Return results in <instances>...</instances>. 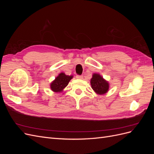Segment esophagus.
I'll return each instance as SVG.
<instances>
[{"instance_id": "obj_1", "label": "esophagus", "mask_w": 154, "mask_h": 154, "mask_svg": "<svg viewBox=\"0 0 154 154\" xmlns=\"http://www.w3.org/2000/svg\"><path fill=\"white\" fill-rule=\"evenodd\" d=\"M77 79H83V76H80V75H77L76 77Z\"/></svg>"}]
</instances>
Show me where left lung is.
Instances as JSON below:
<instances>
[{
    "mask_svg": "<svg viewBox=\"0 0 154 154\" xmlns=\"http://www.w3.org/2000/svg\"><path fill=\"white\" fill-rule=\"evenodd\" d=\"M91 87L96 94H105L109 89V83L102 77L100 74L94 73L91 79Z\"/></svg>",
    "mask_w": 154,
    "mask_h": 154,
    "instance_id": "left-lung-1",
    "label": "left lung"
}]
</instances>
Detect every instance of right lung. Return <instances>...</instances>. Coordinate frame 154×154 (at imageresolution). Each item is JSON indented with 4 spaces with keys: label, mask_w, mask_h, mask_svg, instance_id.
Wrapping results in <instances>:
<instances>
[{
    "label": "right lung",
    "mask_w": 154,
    "mask_h": 154,
    "mask_svg": "<svg viewBox=\"0 0 154 154\" xmlns=\"http://www.w3.org/2000/svg\"><path fill=\"white\" fill-rule=\"evenodd\" d=\"M72 78L73 76L72 75H66L64 72L60 73L58 76L56 77L54 80L51 83L50 88L51 91L54 92H62Z\"/></svg>",
    "instance_id": "obj_1"
}]
</instances>
